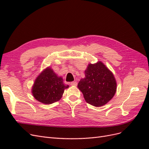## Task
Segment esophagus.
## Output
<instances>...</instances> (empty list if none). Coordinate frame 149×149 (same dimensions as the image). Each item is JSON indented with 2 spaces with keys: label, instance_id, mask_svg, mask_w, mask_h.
<instances>
[{
  "label": "esophagus",
  "instance_id": "esophagus-1",
  "mask_svg": "<svg viewBox=\"0 0 149 149\" xmlns=\"http://www.w3.org/2000/svg\"><path fill=\"white\" fill-rule=\"evenodd\" d=\"M70 84H71V86H76L77 85V82H76V81H73V82H71L70 83Z\"/></svg>",
  "mask_w": 149,
  "mask_h": 149
}]
</instances>
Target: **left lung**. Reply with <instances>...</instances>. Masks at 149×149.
<instances>
[{"mask_svg":"<svg viewBox=\"0 0 149 149\" xmlns=\"http://www.w3.org/2000/svg\"><path fill=\"white\" fill-rule=\"evenodd\" d=\"M84 75L85 77L78 83V88L86 101L100 107L112 100L116 92V80L112 71L102 61L89 64Z\"/></svg>","mask_w":149,"mask_h":149,"instance_id":"left-lung-1","label":"left lung"}]
</instances>
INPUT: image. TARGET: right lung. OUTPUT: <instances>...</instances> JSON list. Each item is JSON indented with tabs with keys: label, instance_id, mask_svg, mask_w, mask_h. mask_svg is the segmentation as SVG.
<instances>
[{
	"label": "right lung",
	"instance_id": "1",
	"mask_svg": "<svg viewBox=\"0 0 149 149\" xmlns=\"http://www.w3.org/2000/svg\"><path fill=\"white\" fill-rule=\"evenodd\" d=\"M68 85L48 66L44 69L35 79L31 88V93L35 100L45 104H51L62 97Z\"/></svg>",
	"mask_w": 149,
	"mask_h": 149
}]
</instances>
